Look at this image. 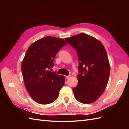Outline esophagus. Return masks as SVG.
<instances>
[{
  "label": "esophagus",
  "mask_w": 129,
  "mask_h": 129,
  "mask_svg": "<svg viewBox=\"0 0 129 129\" xmlns=\"http://www.w3.org/2000/svg\"><path fill=\"white\" fill-rule=\"evenodd\" d=\"M71 77V75H68V76H66V78H67V79H69L70 77Z\"/></svg>",
  "instance_id": "esophagus-1"
}]
</instances>
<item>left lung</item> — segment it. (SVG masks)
<instances>
[{
    "instance_id": "8db88e82",
    "label": "left lung",
    "mask_w": 129,
    "mask_h": 129,
    "mask_svg": "<svg viewBox=\"0 0 129 129\" xmlns=\"http://www.w3.org/2000/svg\"><path fill=\"white\" fill-rule=\"evenodd\" d=\"M65 40L76 50L79 61L78 84L73 88L74 95L81 103H91L102 94L108 82L110 64L106 50L100 41L86 34Z\"/></svg>"
}]
</instances>
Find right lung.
I'll return each instance as SVG.
<instances>
[{"instance_id":"add662e5","label":"right lung","mask_w":129,"mask_h":129,"mask_svg":"<svg viewBox=\"0 0 129 129\" xmlns=\"http://www.w3.org/2000/svg\"><path fill=\"white\" fill-rule=\"evenodd\" d=\"M67 45L62 39L46 37L33 43L27 49L21 64L24 83L36 102L48 104L55 101L65 82L64 77L50 72L59 50Z\"/></svg>"}]
</instances>
